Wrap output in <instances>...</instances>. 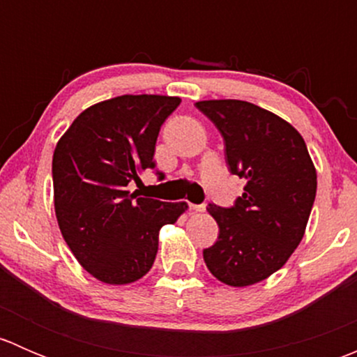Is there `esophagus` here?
I'll return each instance as SVG.
<instances>
[{
  "mask_svg": "<svg viewBox=\"0 0 357 357\" xmlns=\"http://www.w3.org/2000/svg\"><path fill=\"white\" fill-rule=\"evenodd\" d=\"M188 207L192 208V211H195V212L205 211V205L204 204H188Z\"/></svg>",
  "mask_w": 357,
  "mask_h": 357,
  "instance_id": "1",
  "label": "esophagus"
}]
</instances>
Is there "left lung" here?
<instances>
[{
	"label": "left lung",
	"instance_id": "8db88e82",
	"mask_svg": "<svg viewBox=\"0 0 357 357\" xmlns=\"http://www.w3.org/2000/svg\"><path fill=\"white\" fill-rule=\"evenodd\" d=\"M195 107L221 132L229 172L247 181L231 207L208 204L219 236L204 261L226 285H254L301 243L316 197L314 165L297 129L271 112L242 100Z\"/></svg>",
	"mask_w": 357,
	"mask_h": 357
}]
</instances>
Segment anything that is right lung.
I'll list each match as a JSON object with an SVG mask.
<instances>
[{
    "mask_svg": "<svg viewBox=\"0 0 357 357\" xmlns=\"http://www.w3.org/2000/svg\"><path fill=\"white\" fill-rule=\"evenodd\" d=\"M181 100L124 95L89 107L53 153V192L60 231L82 268L110 285L145 276L158 250V229L185 212V202L128 192L153 169L158 131Z\"/></svg>",
    "mask_w": 357,
    "mask_h": 357,
    "instance_id": "right-lung-1",
    "label": "right lung"
}]
</instances>
